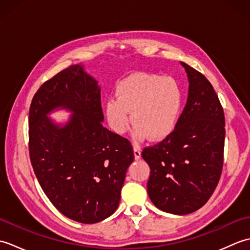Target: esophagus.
I'll list each match as a JSON object with an SVG mask.
<instances>
[{"label":"esophagus","instance_id":"esophagus-1","mask_svg":"<svg viewBox=\"0 0 250 250\" xmlns=\"http://www.w3.org/2000/svg\"><path fill=\"white\" fill-rule=\"evenodd\" d=\"M133 150H134V158L136 160H139L141 159V149L139 146H133Z\"/></svg>","mask_w":250,"mask_h":250}]
</instances>
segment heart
Masks as SVG:
<instances>
[{"label": "heart", "mask_w": 250, "mask_h": 250, "mask_svg": "<svg viewBox=\"0 0 250 250\" xmlns=\"http://www.w3.org/2000/svg\"><path fill=\"white\" fill-rule=\"evenodd\" d=\"M116 99L106 103L105 114L114 132L124 134L132 122L134 136L153 141L167 139L177 125L184 94L176 79L157 74L136 73L116 87Z\"/></svg>", "instance_id": "heart-1"}]
</instances>
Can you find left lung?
Segmentation results:
<instances>
[{
  "label": "left lung",
  "instance_id": "obj_1",
  "mask_svg": "<svg viewBox=\"0 0 250 250\" xmlns=\"http://www.w3.org/2000/svg\"><path fill=\"white\" fill-rule=\"evenodd\" d=\"M187 104L173 133L143 149L150 167L148 195L159 209L187 215L206 204L224 167L225 114L218 95L203 74L186 64Z\"/></svg>",
  "mask_w": 250,
  "mask_h": 250
}]
</instances>
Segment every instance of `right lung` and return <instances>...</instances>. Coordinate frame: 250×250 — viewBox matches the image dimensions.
Instances as JSON below:
<instances>
[{"instance_id":"1","label":"right lung","mask_w":250,"mask_h":250,"mask_svg":"<svg viewBox=\"0 0 250 250\" xmlns=\"http://www.w3.org/2000/svg\"><path fill=\"white\" fill-rule=\"evenodd\" d=\"M56 107L74 113L63 128L46 118ZM103 119L98 83L81 65L42 84L29 110V153L36 178L56 208L82 224L114 214L134 160L130 141L104 128Z\"/></svg>"}]
</instances>
